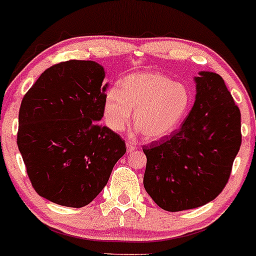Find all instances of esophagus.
<instances>
[{"label":"esophagus","instance_id":"34e87169","mask_svg":"<svg viewBox=\"0 0 256 256\" xmlns=\"http://www.w3.org/2000/svg\"><path fill=\"white\" fill-rule=\"evenodd\" d=\"M126 150H128V153H131V152H134V150H136V146H134L132 142L128 141L126 142Z\"/></svg>","mask_w":256,"mask_h":256}]
</instances>
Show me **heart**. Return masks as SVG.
<instances>
[{"instance_id":"obj_1","label":"heart","mask_w":256,"mask_h":256,"mask_svg":"<svg viewBox=\"0 0 256 256\" xmlns=\"http://www.w3.org/2000/svg\"><path fill=\"white\" fill-rule=\"evenodd\" d=\"M190 94L184 84L174 82L158 72H134L119 82V90L106 91L103 118L110 130L122 132L131 120L137 132L150 141L164 138L184 122Z\"/></svg>"}]
</instances>
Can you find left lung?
Segmentation results:
<instances>
[{"label": "left lung", "mask_w": 256, "mask_h": 256, "mask_svg": "<svg viewBox=\"0 0 256 256\" xmlns=\"http://www.w3.org/2000/svg\"><path fill=\"white\" fill-rule=\"evenodd\" d=\"M196 100L178 130L144 146L143 184L156 206L182 212L222 192L242 143L240 112L216 72L194 76Z\"/></svg>", "instance_id": "1"}]
</instances>
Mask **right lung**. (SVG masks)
<instances>
[{
	"instance_id": "obj_1",
	"label": "right lung",
	"mask_w": 256,
	"mask_h": 256,
	"mask_svg": "<svg viewBox=\"0 0 256 256\" xmlns=\"http://www.w3.org/2000/svg\"><path fill=\"white\" fill-rule=\"evenodd\" d=\"M104 78L97 62H63L44 70L22 100L19 152L34 190L52 203H91L126 153L122 137L100 124Z\"/></svg>"
}]
</instances>
